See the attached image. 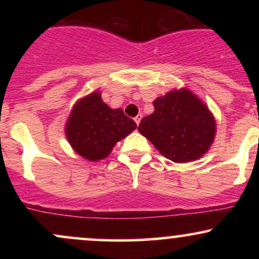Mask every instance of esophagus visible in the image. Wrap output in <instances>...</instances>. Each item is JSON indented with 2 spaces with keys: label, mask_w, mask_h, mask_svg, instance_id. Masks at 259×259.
<instances>
[{
  "label": "esophagus",
  "mask_w": 259,
  "mask_h": 259,
  "mask_svg": "<svg viewBox=\"0 0 259 259\" xmlns=\"http://www.w3.org/2000/svg\"><path fill=\"white\" fill-rule=\"evenodd\" d=\"M141 119H142V115L141 114H138L135 117V121H136V124H138V125L140 124V121H141Z\"/></svg>",
  "instance_id": "34e87169"
}]
</instances>
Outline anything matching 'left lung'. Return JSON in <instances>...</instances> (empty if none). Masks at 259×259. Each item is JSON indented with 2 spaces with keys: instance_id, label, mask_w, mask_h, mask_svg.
<instances>
[{
  "instance_id": "left-lung-1",
  "label": "left lung",
  "mask_w": 259,
  "mask_h": 259,
  "mask_svg": "<svg viewBox=\"0 0 259 259\" xmlns=\"http://www.w3.org/2000/svg\"><path fill=\"white\" fill-rule=\"evenodd\" d=\"M154 112L142 118L140 134L165 158L186 163L201 158L215 136L208 107L187 89L173 90L153 101Z\"/></svg>"
}]
</instances>
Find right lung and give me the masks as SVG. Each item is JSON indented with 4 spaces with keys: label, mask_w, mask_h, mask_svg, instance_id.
<instances>
[{
    "label": "right lung",
    "mask_w": 259,
    "mask_h": 259,
    "mask_svg": "<svg viewBox=\"0 0 259 259\" xmlns=\"http://www.w3.org/2000/svg\"><path fill=\"white\" fill-rule=\"evenodd\" d=\"M136 129V123L123 109H112L95 91L79 100L65 124V136L70 146L85 159L108 157L114 145Z\"/></svg>",
    "instance_id": "1"
}]
</instances>
